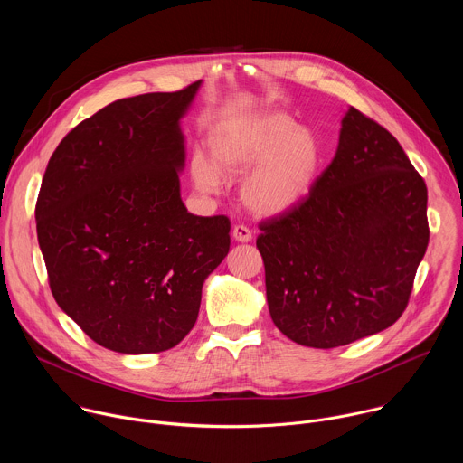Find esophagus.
<instances>
[{
  "instance_id": "1",
  "label": "esophagus",
  "mask_w": 463,
  "mask_h": 463,
  "mask_svg": "<svg viewBox=\"0 0 463 463\" xmlns=\"http://www.w3.org/2000/svg\"><path fill=\"white\" fill-rule=\"evenodd\" d=\"M232 238H234L236 241L247 243V241L252 240V232H250V229L245 227V225H234V227H232Z\"/></svg>"
}]
</instances>
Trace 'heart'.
<instances>
[{
	"label": "heart",
	"instance_id": "1",
	"mask_svg": "<svg viewBox=\"0 0 463 463\" xmlns=\"http://www.w3.org/2000/svg\"><path fill=\"white\" fill-rule=\"evenodd\" d=\"M211 160L202 152L191 158L198 191L216 193L224 176L245 175L241 202L258 216H278L299 205L313 191L322 145L317 134L283 110H260L225 121L209 134Z\"/></svg>",
	"mask_w": 463,
	"mask_h": 463
}]
</instances>
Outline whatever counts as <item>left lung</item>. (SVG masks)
<instances>
[{"instance_id": "8db88e82", "label": "left lung", "mask_w": 463, "mask_h": 463, "mask_svg": "<svg viewBox=\"0 0 463 463\" xmlns=\"http://www.w3.org/2000/svg\"><path fill=\"white\" fill-rule=\"evenodd\" d=\"M269 313L292 342L333 349L391 327L427 250V187L398 139L351 107L331 165L260 223Z\"/></svg>"}]
</instances>
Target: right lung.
<instances>
[{"label": "right lung", "mask_w": 463, "mask_h": 463, "mask_svg": "<svg viewBox=\"0 0 463 463\" xmlns=\"http://www.w3.org/2000/svg\"><path fill=\"white\" fill-rule=\"evenodd\" d=\"M202 81L118 99L76 125L49 160L36 229L54 299L98 345L162 353L194 327L205 278L231 245L227 216L180 196V119Z\"/></svg>", "instance_id": "1"}]
</instances>
